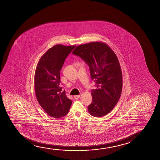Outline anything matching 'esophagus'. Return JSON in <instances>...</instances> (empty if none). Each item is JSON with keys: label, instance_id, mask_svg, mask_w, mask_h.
I'll return each mask as SVG.
<instances>
[{"label": "esophagus", "instance_id": "esophagus-1", "mask_svg": "<svg viewBox=\"0 0 160 160\" xmlns=\"http://www.w3.org/2000/svg\"><path fill=\"white\" fill-rule=\"evenodd\" d=\"M80 96V95H77V96H74L75 99H78L79 98V97Z\"/></svg>", "mask_w": 160, "mask_h": 160}]
</instances>
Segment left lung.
<instances>
[{"label": "left lung", "instance_id": "8db88e82", "mask_svg": "<svg viewBox=\"0 0 160 160\" xmlns=\"http://www.w3.org/2000/svg\"><path fill=\"white\" fill-rule=\"evenodd\" d=\"M72 54L88 64L91 78L96 83V89L91 90L89 113L96 118L105 116L115 107L122 89V75L118 57L109 46L101 42L80 45Z\"/></svg>", "mask_w": 160, "mask_h": 160}]
</instances>
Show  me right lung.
Returning <instances> with one entry per match:
<instances>
[{
  "label": "right lung",
  "mask_w": 160,
  "mask_h": 160,
  "mask_svg": "<svg viewBox=\"0 0 160 160\" xmlns=\"http://www.w3.org/2000/svg\"><path fill=\"white\" fill-rule=\"evenodd\" d=\"M75 46L56 45L48 49L38 63L34 77L37 101L50 116L61 118L69 112L72 101L60 86V70Z\"/></svg>",
  "instance_id": "obj_1"
}]
</instances>
